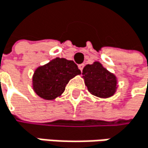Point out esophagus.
Masks as SVG:
<instances>
[{
    "instance_id": "esophagus-1",
    "label": "esophagus",
    "mask_w": 148,
    "mask_h": 148,
    "mask_svg": "<svg viewBox=\"0 0 148 148\" xmlns=\"http://www.w3.org/2000/svg\"><path fill=\"white\" fill-rule=\"evenodd\" d=\"M78 67H79V69H80L81 71H82V69H83V67H84V64H80V65L78 66Z\"/></svg>"
}]
</instances>
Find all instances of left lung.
<instances>
[{"mask_svg": "<svg viewBox=\"0 0 148 148\" xmlns=\"http://www.w3.org/2000/svg\"><path fill=\"white\" fill-rule=\"evenodd\" d=\"M85 84L88 91L98 97H110L117 89V78L99 62L87 65L82 70Z\"/></svg>", "mask_w": 148, "mask_h": 148, "instance_id": "1", "label": "left lung"}]
</instances>
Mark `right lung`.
<instances>
[{
	"instance_id": "add662e5",
	"label": "right lung",
	"mask_w": 148,
	"mask_h": 148,
	"mask_svg": "<svg viewBox=\"0 0 148 148\" xmlns=\"http://www.w3.org/2000/svg\"><path fill=\"white\" fill-rule=\"evenodd\" d=\"M80 73L81 70L73 60L56 58L36 69L33 89L40 97L53 100L64 92L68 82Z\"/></svg>"
}]
</instances>
